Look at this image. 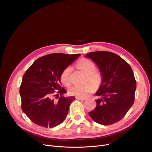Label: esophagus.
I'll list each match as a JSON object with an SVG mask.
<instances>
[{
    "label": "esophagus",
    "mask_w": 152,
    "mask_h": 152,
    "mask_svg": "<svg viewBox=\"0 0 152 152\" xmlns=\"http://www.w3.org/2000/svg\"><path fill=\"white\" fill-rule=\"evenodd\" d=\"M77 99L78 100H86V98H84V97H76Z\"/></svg>",
    "instance_id": "obj_1"
}]
</instances>
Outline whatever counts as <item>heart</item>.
<instances>
[{
  "instance_id": "1",
  "label": "heart",
  "mask_w": 152,
  "mask_h": 152,
  "mask_svg": "<svg viewBox=\"0 0 152 152\" xmlns=\"http://www.w3.org/2000/svg\"><path fill=\"white\" fill-rule=\"evenodd\" d=\"M76 66L86 73L85 82L83 85H75L69 88V93L73 96L85 97L92 92L94 85L99 86L103 81L102 74L96 70L95 64L88 59H82L76 63ZM72 68L70 66L65 68L61 73L60 80L65 86H69L71 82Z\"/></svg>"
}]
</instances>
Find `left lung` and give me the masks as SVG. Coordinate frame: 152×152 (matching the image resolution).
Returning <instances> with one entry per match:
<instances>
[{
	"mask_svg": "<svg viewBox=\"0 0 152 152\" xmlns=\"http://www.w3.org/2000/svg\"><path fill=\"white\" fill-rule=\"evenodd\" d=\"M100 69L103 81L96 93L98 96L95 109L89 112L91 118L102 125L121 120L135 100L137 82L129 64L118 55L107 51L88 53Z\"/></svg>",
	"mask_w": 152,
	"mask_h": 152,
	"instance_id": "obj_1",
	"label": "left lung"
}]
</instances>
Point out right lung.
Here are the masks:
<instances>
[{
	"instance_id": "1",
	"label": "right lung",
	"mask_w": 152,
	"mask_h": 152,
	"mask_svg": "<svg viewBox=\"0 0 152 152\" xmlns=\"http://www.w3.org/2000/svg\"><path fill=\"white\" fill-rule=\"evenodd\" d=\"M80 55L54 53L43 56L25 73L20 86L21 109L33 123L52 128L66 118L75 97L63 96L67 91L60 86V75ZM54 96L59 98L58 101Z\"/></svg>"
}]
</instances>
